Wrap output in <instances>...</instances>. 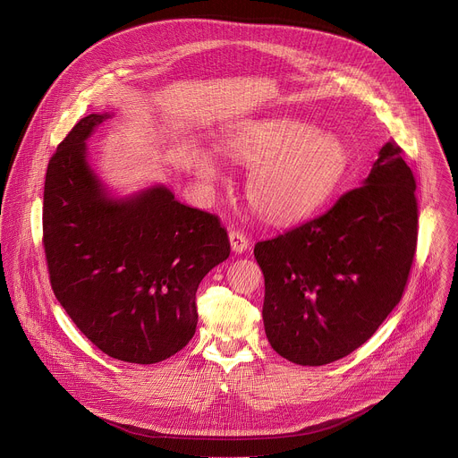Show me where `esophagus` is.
I'll return each instance as SVG.
<instances>
[{
  "instance_id": "34e87169",
  "label": "esophagus",
  "mask_w": 458,
  "mask_h": 458,
  "mask_svg": "<svg viewBox=\"0 0 458 458\" xmlns=\"http://www.w3.org/2000/svg\"><path fill=\"white\" fill-rule=\"evenodd\" d=\"M228 237H230L232 250H233L235 253H242V251H246V250L250 248V239H248L242 232L232 230V232L228 233Z\"/></svg>"
}]
</instances>
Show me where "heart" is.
Returning <instances> with one entry per match:
<instances>
[{
    "instance_id": "heart-1",
    "label": "heart",
    "mask_w": 458,
    "mask_h": 458,
    "mask_svg": "<svg viewBox=\"0 0 458 458\" xmlns=\"http://www.w3.org/2000/svg\"><path fill=\"white\" fill-rule=\"evenodd\" d=\"M225 148L250 169L248 203L271 223H293L318 210L349 167L338 136L289 118L244 122L225 136ZM192 165L203 182H214L219 173L210 150L196 148Z\"/></svg>"
}]
</instances>
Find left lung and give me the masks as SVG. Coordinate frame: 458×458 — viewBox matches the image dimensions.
Wrapping results in <instances>:
<instances>
[{
    "label": "left lung",
    "instance_id": "1",
    "mask_svg": "<svg viewBox=\"0 0 458 458\" xmlns=\"http://www.w3.org/2000/svg\"><path fill=\"white\" fill-rule=\"evenodd\" d=\"M388 140L365 183L322 216L255 244L271 347L320 367L361 347L397 306L417 248L415 178Z\"/></svg>",
    "mask_w": 458,
    "mask_h": 458
}]
</instances>
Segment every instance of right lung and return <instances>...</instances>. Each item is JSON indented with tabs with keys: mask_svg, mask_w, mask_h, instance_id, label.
<instances>
[{
	"mask_svg": "<svg viewBox=\"0 0 458 458\" xmlns=\"http://www.w3.org/2000/svg\"><path fill=\"white\" fill-rule=\"evenodd\" d=\"M88 114L48 162L43 246L50 284L79 331L104 354L138 365L182 351L198 326L203 276L230 255L219 217L155 187L109 199L86 162Z\"/></svg>",
	"mask_w": 458,
	"mask_h": 458,
	"instance_id": "add662e5",
	"label": "right lung"
}]
</instances>
